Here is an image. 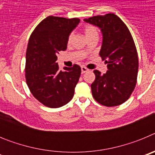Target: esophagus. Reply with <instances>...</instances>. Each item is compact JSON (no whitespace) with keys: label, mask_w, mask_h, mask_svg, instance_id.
Wrapping results in <instances>:
<instances>
[{"label":"esophagus","mask_w":155,"mask_h":155,"mask_svg":"<svg viewBox=\"0 0 155 155\" xmlns=\"http://www.w3.org/2000/svg\"><path fill=\"white\" fill-rule=\"evenodd\" d=\"M87 71H89V70L87 69V68H85V67H81V73L82 74L86 73V72H87Z\"/></svg>","instance_id":"1"}]
</instances>
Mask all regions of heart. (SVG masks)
Instances as JSON below:
<instances>
[{"label": "heart", "instance_id": "obj_1", "mask_svg": "<svg viewBox=\"0 0 155 155\" xmlns=\"http://www.w3.org/2000/svg\"><path fill=\"white\" fill-rule=\"evenodd\" d=\"M84 31L87 39H92V38H94V37L98 36V30H97V28H95V27L91 25H86L84 28ZM73 36H74V34L72 33V32L69 34V35H68V44H70V43L71 42L72 39H73Z\"/></svg>", "mask_w": 155, "mask_h": 155}]
</instances>
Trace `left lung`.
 Here are the masks:
<instances>
[{
  "label": "left lung",
  "instance_id": "1",
  "mask_svg": "<svg viewBox=\"0 0 155 155\" xmlns=\"http://www.w3.org/2000/svg\"><path fill=\"white\" fill-rule=\"evenodd\" d=\"M99 27L103 40L99 55L107 64L104 74L94 71L95 79L91 84L93 98L108 107L125 102L134 91L138 72V55L130 31L113 13L84 19Z\"/></svg>",
  "mask_w": 155,
  "mask_h": 155
}]
</instances>
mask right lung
I'll use <instances>...</instances> for the list:
<instances>
[{
  "mask_svg": "<svg viewBox=\"0 0 155 155\" xmlns=\"http://www.w3.org/2000/svg\"><path fill=\"white\" fill-rule=\"evenodd\" d=\"M80 19L48 16L39 23L29 38L25 59V80L30 91L39 102L59 108L72 99L81 70H59L57 53L67 49L68 37Z\"/></svg>",
  "mask_w": 155,
  "mask_h": 155,
  "instance_id": "1",
  "label": "right lung"
}]
</instances>
